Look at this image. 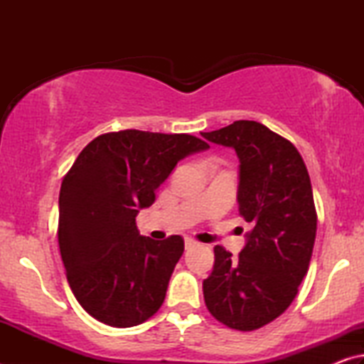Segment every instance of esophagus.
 <instances>
[{
    "label": "esophagus",
    "mask_w": 364,
    "mask_h": 364,
    "mask_svg": "<svg viewBox=\"0 0 364 364\" xmlns=\"http://www.w3.org/2000/svg\"><path fill=\"white\" fill-rule=\"evenodd\" d=\"M197 242L194 241V239H191V237H186V241H184V247L186 249H191V247H194Z\"/></svg>",
    "instance_id": "obj_1"
}]
</instances>
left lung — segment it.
Segmentation results:
<instances>
[{
    "instance_id": "left-lung-1",
    "label": "left lung",
    "mask_w": 364,
    "mask_h": 364,
    "mask_svg": "<svg viewBox=\"0 0 364 364\" xmlns=\"http://www.w3.org/2000/svg\"><path fill=\"white\" fill-rule=\"evenodd\" d=\"M202 136L236 151L239 215L250 225L237 258L213 249L204 300L228 328L254 331L287 310L308 271L316 237L310 176L295 146L258 122L237 120Z\"/></svg>"
}]
</instances>
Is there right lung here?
<instances>
[{
    "label": "right lung",
    "mask_w": 364,
    "mask_h": 364,
    "mask_svg": "<svg viewBox=\"0 0 364 364\" xmlns=\"http://www.w3.org/2000/svg\"><path fill=\"white\" fill-rule=\"evenodd\" d=\"M208 147L191 134L123 130L73 162L59 193V249L73 295L97 321L132 328L162 306L184 241L141 236L136 215L180 160Z\"/></svg>",
    "instance_id": "right-lung-1"
}]
</instances>
